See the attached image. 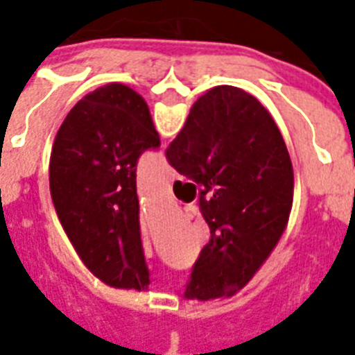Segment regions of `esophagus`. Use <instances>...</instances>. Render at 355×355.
<instances>
[{
    "mask_svg": "<svg viewBox=\"0 0 355 355\" xmlns=\"http://www.w3.org/2000/svg\"><path fill=\"white\" fill-rule=\"evenodd\" d=\"M167 178L169 180H175V178H178V173L173 169V167H167Z\"/></svg>",
    "mask_w": 355,
    "mask_h": 355,
    "instance_id": "obj_1",
    "label": "esophagus"
}]
</instances>
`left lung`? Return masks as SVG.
I'll return each instance as SVG.
<instances>
[{
  "label": "left lung",
  "instance_id": "left-lung-1",
  "mask_svg": "<svg viewBox=\"0 0 355 355\" xmlns=\"http://www.w3.org/2000/svg\"><path fill=\"white\" fill-rule=\"evenodd\" d=\"M160 149L147 103L125 85L80 99L60 125L49 162L57 216L85 265L121 289L150 284L139 232L136 166Z\"/></svg>",
  "mask_w": 355,
  "mask_h": 355
}]
</instances>
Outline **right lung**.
Returning a JSON list of instances; mask_svg holds the SVG:
<instances>
[{
  "mask_svg": "<svg viewBox=\"0 0 355 355\" xmlns=\"http://www.w3.org/2000/svg\"><path fill=\"white\" fill-rule=\"evenodd\" d=\"M166 158L199 184L210 227L184 297H232L269 258L289 219L293 166L280 130L256 97L217 86L195 101Z\"/></svg>",
  "mask_w": 355,
  "mask_h": 355,
  "instance_id": "1",
  "label": "right lung"
}]
</instances>
